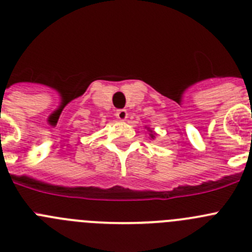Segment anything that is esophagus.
<instances>
[{
    "label": "esophagus",
    "instance_id": "esophagus-1",
    "mask_svg": "<svg viewBox=\"0 0 252 252\" xmlns=\"http://www.w3.org/2000/svg\"><path fill=\"white\" fill-rule=\"evenodd\" d=\"M115 117H117L119 121L124 122L126 121V118H128V112H126V109H119L117 110V113H115Z\"/></svg>",
    "mask_w": 252,
    "mask_h": 252
}]
</instances>
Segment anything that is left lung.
<instances>
[{"mask_svg":"<svg viewBox=\"0 0 252 252\" xmlns=\"http://www.w3.org/2000/svg\"><path fill=\"white\" fill-rule=\"evenodd\" d=\"M145 128H147V130L149 131V137H150V139L154 140V139H155V137H157V133H155V131L153 130V129L150 128V126H145Z\"/></svg>","mask_w":252,"mask_h":252,"instance_id":"1","label":"left lung"}]
</instances>
